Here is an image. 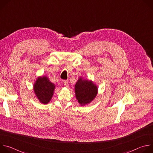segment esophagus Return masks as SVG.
<instances>
[{"label": "esophagus", "mask_w": 153, "mask_h": 153, "mask_svg": "<svg viewBox=\"0 0 153 153\" xmlns=\"http://www.w3.org/2000/svg\"><path fill=\"white\" fill-rule=\"evenodd\" d=\"M63 84H64V85H65V86H68V80H63Z\"/></svg>", "instance_id": "obj_1"}]
</instances>
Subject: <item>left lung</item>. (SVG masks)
Returning <instances> with one entry per match:
<instances>
[{
	"instance_id": "1",
	"label": "left lung",
	"mask_w": 153,
	"mask_h": 153,
	"mask_svg": "<svg viewBox=\"0 0 153 153\" xmlns=\"http://www.w3.org/2000/svg\"><path fill=\"white\" fill-rule=\"evenodd\" d=\"M98 88L92 81L80 77L75 85L76 99L80 105L90 103L97 94Z\"/></svg>"
}]
</instances>
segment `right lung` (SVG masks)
I'll use <instances>...</instances> for the list:
<instances>
[{
	"instance_id": "add662e5",
	"label": "right lung",
	"mask_w": 153,
	"mask_h": 153,
	"mask_svg": "<svg viewBox=\"0 0 153 153\" xmlns=\"http://www.w3.org/2000/svg\"><path fill=\"white\" fill-rule=\"evenodd\" d=\"M54 89V84L51 83L47 76L38 77L34 85L36 96L43 104H47L51 100Z\"/></svg>"
}]
</instances>
